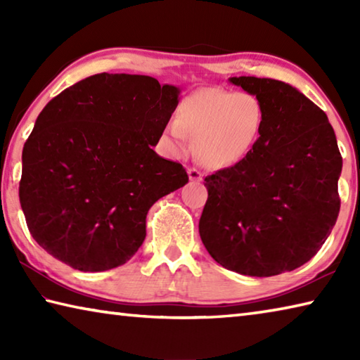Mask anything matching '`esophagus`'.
I'll use <instances>...</instances> for the list:
<instances>
[{
    "instance_id": "obj_1",
    "label": "esophagus",
    "mask_w": 360,
    "mask_h": 360,
    "mask_svg": "<svg viewBox=\"0 0 360 360\" xmlns=\"http://www.w3.org/2000/svg\"><path fill=\"white\" fill-rule=\"evenodd\" d=\"M187 174H188V179L193 181V182H200L203 179L202 172H200V169H197V168H188Z\"/></svg>"
}]
</instances>
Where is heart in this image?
<instances>
[{"label": "heart", "instance_id": "heart-1", "mask_svg": "<svg viewBox=\"0 0 360 360\" xmlns=\"http://www.w3.org/2000/svg\"><path fill=\"white\" fill-rule=\"evenodd\" d=\"M265 119V108L254 94L203 87L179 103L176 119L163 127V138L176 155H187L191 136L203 165L229 168L254 149Z\"/></svg>", "mask_w": 360, "mask_h": 360}]
</instances>
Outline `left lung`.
<instances>
[{
	"mask_svg": "<svg viewBox=\"0 0 360 360\" xmlns=\"http://www.w3.org/2000/svg\"><path fill=\"white\" fill-rule=\"evenodd\" d=\"M265 108V127L240 163L206 176L198 230L227 270L275 276L316 255L340 212L341 154L326 112L292 85L240 76Z\"/></svg>",
	"mask_w": 360,
	"mask_h": 360,
	"instance_id": "obj_1",
	"label": "left lung"
}]
</instances>
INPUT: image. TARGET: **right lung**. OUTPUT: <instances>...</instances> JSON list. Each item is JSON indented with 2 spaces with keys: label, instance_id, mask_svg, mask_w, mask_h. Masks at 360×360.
I'll return each instance as SVG.
<instances>
[{
  "label": "right lung",
  "instance_id": "obj_1",
  "mask_svg": "<svg viewBox=\"0 0 360 360\" xmlns=\"http://www.w3.org/2000/svg\"><path fill=\"white\" fill-rule=\"evenodd\" d=\"M181 90L139 75H101L47 103L22 152L19 197L34 241L81 271L124 265L158 198L186 186L152 149Z\"/></svg>",
  "mask_w": 360,
  "mask_h": 360
}]
</instances>
